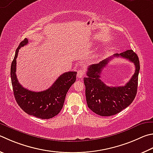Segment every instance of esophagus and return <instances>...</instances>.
Listing matches in <instances>:
<instances>
[{
    "label": "esophagus",
    "instance_id": "34e87169",
    "mask_svg": "<svg viewBox=\"0 0 153 153\" xmlns=\"http://www.w3.org/2000/svg\"><path fill=\"white\" fill-rule=\"evenodd\" d=\"M84 76H85L84 69H81V70L77 71V77H79V78H80V79H82L83 77H84Z\"/></svg>",
    "mask_w": 153,
    "mask_h": 153
}]
</instances>
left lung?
Segmentation results:
<instances>
[{
  "label": "left lung",
  "mask_w": 153,
  "mask_h": 153,
  "mask_svg": "<svg viewBox=\"0 0 153 153\" xmlns=\"http://www.w3.org/2000/svg\"><path fill=\"white\" fill-rule=\"evenodd\" d=\"M113 57H122L129 60L135 65V71L126 85L118 87L105 85L100 78L102 69ZM140 63L137 55L132 49L116 53L112 57L91 65L88 68L87 77H84L86 102L88 108L102 116H110L121 112L132 103L137 93L138 77Z\"/></svg>",
  "instance_id": "1"
}]
</instances>
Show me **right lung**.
I'll return each instance as SVG.
<instances>
[{"label":"right lung","instance_id":"1","mask_svg":"<svg viewBox=\"0 0 153 153\" xmlns=\"http://www.w3.org/2000/svg\"><path fill=\"white\" fill-rule=\"evenodd\" d=\"M27 43L28 39L26 38L21 41L11 63L10 77L14 96L18 105L27 114L41 119L51 118L62 109L66 94L76 82L77 72L68 71L62 74L46 90L37 92L24 88L16 78V57L19 49Z\"/></svg>","mask_w":153,"mask_h":153}]
</instances>
